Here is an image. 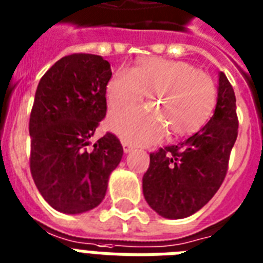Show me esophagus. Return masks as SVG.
Returning a JSON list of instances; mask_svg holds the SVG:
<instances>
[{
	"mask_svg": "<svg viewBox=\"0 0 263 263\" xmlns=\"http://www.w3.org/2000/svg\"><path fill=\"white\" fill-rule=\"evenodd\" d=\"M123 150H124V153H131L132 150H134V146H132L131 143L128 142H123Z\"/></svg>",
	"mask_w": 263,
	"mask_h": 263,
	"instance_id": "obj_1",
	"label": "esophagus"
}]
</instances>
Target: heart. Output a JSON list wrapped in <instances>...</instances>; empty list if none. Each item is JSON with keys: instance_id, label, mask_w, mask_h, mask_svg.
<instances>
[{"instance_id": "heart-1", "label": "heart", "mask_w": 263, "mask_h": 263, "mask_svg": "<svg viewBox=\"0 0 263 263\" xmlns=\"http://www.w3.org/2000/svg\"><path fill=\"white\" fill-rule=\"evenodd\" d=\"M147 95L148 107L113 115L109 127L135 144L158 142L166 131L174 138L191 135L204 125L216 102L215 81L181 61L142 58L132 70L121 69L106 86L112 110L128 109Z\"/></svg>"}]
</instances>
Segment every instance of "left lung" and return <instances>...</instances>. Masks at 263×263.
I'll return each instance as SVG.
<instances>
[{
    "mask_svg": "<svg viewBox=\"0 0 263 263\" xmlns=\"http://www.w3.org/2000/svg\"><path fill=\"white\" fill-rule=\"evenodd\" d=\"M238 124L235 93L220 72L211 120L185 142L150 154V166L143 176L148 205L167 219H183L205 205L226 178Z\"/></svg>",
    "mask_w": 263,
    "mask_h": 263,
    "instance_id": "1",
    "label": "left lung"
}]
</instances>
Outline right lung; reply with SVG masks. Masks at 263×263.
<instances>
[{
    "mask_svg": "<svg viewBox=\"0 0 263 263\" xmlns=\"http://www.w3.org/2000/svg\"><path fill=\"white\" fill-rule=\"evenodd\" d=\"M112 71L100 55L63 57L42 77L29 117L32 178L48 204L76 215L104 200L110 173L123 157L110 132L91 146L106 115Z\"/></svg>",
    "mask_w": 263,
    "mask_h": 263,
    "instance_id": "obj_1",
    "label": "right lung"
}]
</instances>
